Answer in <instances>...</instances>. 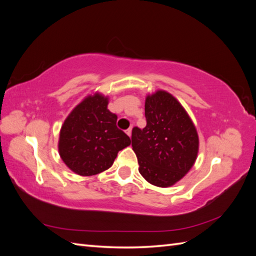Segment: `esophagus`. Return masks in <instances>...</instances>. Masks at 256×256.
<instances>
[{"mask_svg": "<svg viewBox=\"0 0 256 256\" xmlns=\"http://www.w3.org/2000/svg\"><path fill=\"white\" fill-rule=\"evenodd\" d=\"M131 132H132V129H131V128H129V129L126 130V134H127L129 136H131Z\"/></svg>", "mask_w": 256, "mask_h": 256, "instance_id": "obj_1", "label": "esophagus"}]
</instances>
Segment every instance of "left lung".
Masks as SVG:
<instances>
[{"mask_svg":"<svg viewBox=\"0 0 256 256\" xmlns=\"http://www.w3.org/2000/svg\"><path fill=\"white\" fill-rule=\"evenodd\" d=\"M146 127L132 129L138 172L150 184L170 187L189 172L198 152V136L188 113L166 90L145 100Z\"/></svg>","mask_w":256,"mask_h":256,"instance_id":"8db88e82","label":"left lung"}]
</instances>
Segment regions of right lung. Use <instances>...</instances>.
<instances>
[{"mask_svg": "<svg viewBox=\"0 0 256 256\" xmlns=\"http://www.w3.org/2000/svg\"><path fill=\"white\" fill-rule=\"evenodd\" d=\"M109 99L95 92L85 97L65 120L58 140L64 164L76 174L92 176L111 168L130 138L116 126L118 116L108 110Z\"/></svg>", "mask_w": 256, "mask_h": 256, "instance_id": "right-lung-1", "label": "right lung"}]
</instances>
